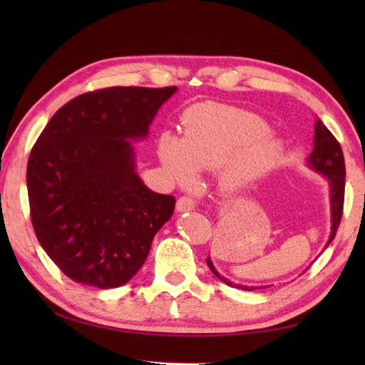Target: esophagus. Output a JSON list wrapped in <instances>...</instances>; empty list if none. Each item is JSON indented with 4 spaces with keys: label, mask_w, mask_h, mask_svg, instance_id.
Wrapping results in <instances>:
<instances>
[{
    "label": "esophagus",
    "mask_w": 365,
    "mask_h": 365,
    "mask_svg": "<svg viewBox=\"0 0 365 365\" xmlns=\"http://www.w3.org/2000/svg\"><path fill=\"white\" fill-rule=\"evenodd\" d=\"M195 208H196V202H195V200H192L191 197H188V196H182L180 199L177 200L175 210H177L178 213L191 212V210H195Z\"/></svg>",
    "instance_id": "34e87169"
}]
</instances>
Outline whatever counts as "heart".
Masks as SVG:
<instances>
[{
    "label": "heart",
    "mask_w": 365,
    "mask_h": 365,
    "mask_svg": "<svg viewBox=\"0 0 365 365\" xmlns=\"http://www.w3.org/2000/svg\"><path fill=\"white\" fill-rule=\"evenodd\" d=\"M281 139L269 135L265 119L243 108L202 103L183 115V136L166 131L158 158L177 183L188 185L199 170L220 169V188L242 195L265 178L284 157Z\"/></svg>",
    "instance_id": "heart-1"
}]
</instances>
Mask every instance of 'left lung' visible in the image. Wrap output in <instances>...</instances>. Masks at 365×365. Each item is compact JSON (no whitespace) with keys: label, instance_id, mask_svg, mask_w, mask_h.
Instances as JSON below:
<instances>
[{"label":"left lung","instance_id":"left-lung-1","mask_svg":"<svg viewBox=\"0 0 365 365\" xmlns=\"http://www.w3.org/2000/svg\"><path fill=\"white\" fill-rule=\"evenodd\" d=\"M307 166L315 173L322 174L328 180L329 185V207H331V235L328 243L324 247H328L329 243L334 240L337 227L342 220L344 212V196H345V160L344 152L337 139L332 136L331 131L324 127V123L319 119L315 122V136H314V150L307 158ZM207 265L213 271V274L232 287V282L227 277L221 276L216 271L210 257H207ZM237 289L243 290H255L259 287H247V285H235ZM265 289V287H260Z\"/></svg>","mask_w":365,"mask_h":365}]
</instances>
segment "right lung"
Returning a JSON list of instances; mask_svg holds the SVG:
<instances>
[{
	"label": "right lung",
	"mask_w": 365,
	"mask_h": 365,
	"mask_svg": "<svg viewBox=\"0 0 365 365\" xmlns=\"http://www.w3.org/2000/svg\"><path fill=\"white\" fill-rule=\"evenodd\" d=\"M177 88H106L54 113L31 150L26 187L38 243L72 281L127 284L170 220L175 197L149 190L131 141L144 139Z\"/></svg>",
	"instance_id": "right-lung-1"
}]
</instances>
